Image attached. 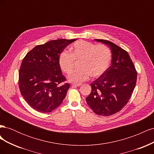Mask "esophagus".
I'll list each match as a JSON object with an SVG mask.
<instances>
[{
  "label": "esophagus",
  "mask_w": 154,
  "mask_h": 154,
  "mask_svg": "<svg viewBox=\"0 0 154 154\" xmlns=\"http://www.w3.org/2000/svg\"><path fill=\"white\" fill-rule=\"evenodd\" d=\"M73 86H77V87H80L82 85V83H72Z\"/></svg>",
  "instance_id": "esophagus-1"
}]
</instances>
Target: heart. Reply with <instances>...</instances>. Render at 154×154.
<instances>
[{
	"instance_id": "b5f03b06",
	"label": "heart",
	"mask_w": 154,
	"mask_h": 154,
	"mask_svg": "<svg viewBox=\"0 0 154 154\" xmlns=\"http://www.w3.org/2000/svg\"><path fill=\"white\" fill-rule=\"evenodd\" d=\"M70 51L71 54L66 51L60 53L58 57L60 68L65 73L69 74L75 62L81 61V69L71 72L68 76L69 82H83L89 79L91 76L94 78H99L110 66L112 53L105 45H96L87 41L78 40L71 46Z\"/></svg>"
}]
</instances>
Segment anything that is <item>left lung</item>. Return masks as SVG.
<instances>
[{"instance_id":"8db88e82","label":"left lung","mask_w":154,"mask_h":154,"mask_svg":"<svg viewBox=\"0 0 154 154\" xmlns=\"http://www.w3.org/2000/svg\"><path fill=\"white\" fill-rule=\"evenodd\" d=\"M94 40L109 46L112 61L106 71L91 84L92 91L86 101L96 114L109 116L128 103L136 87L137 72L125 50L108 40Z\"/></svg>"}]
</instances>
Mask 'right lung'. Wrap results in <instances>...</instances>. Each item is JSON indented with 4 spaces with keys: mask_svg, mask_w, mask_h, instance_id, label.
Masks as SVG:
<instances>
[{
    "mask_svg": "<svg viewBox=\"0 0 154 154\" xmlns=\"http://www.w3.org/2000/svg\"><path fill=\"white\" fill-rule=\"evenodd\" d=\"M76 39H59L36 45L23 59L18 84L22 96L31 107L42 113L54 110L62 103L70 84L63 83L58 57Z\"/></svg>",
    "mask_w": 154,
    "mask_h": 154,
    "instance_id": "1",
    "label": "right lung"
}]
</instances>
